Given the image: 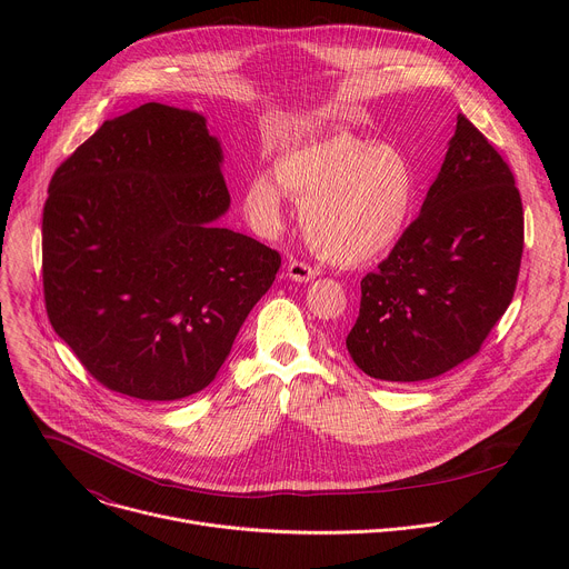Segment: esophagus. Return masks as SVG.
Wrapping results in <instances>:
<instances>
[{
    "label": "esophagus",
    "mask_w": 569,
    "mask_h": 569,
    "mask_svg": "<svg viewBox=\"0 0 569 569\" xmlns=\"http://www.w3.org/2000/svg\"><path fill=\"white\" fill-rule=\"evenodd\" d=\"M288 277L297 283H308L317 277V270L310 268L308 263H301V261H290L288 263Z\"/></svg>",
    "instance_id": "esophagus-1"
}]
</instances>
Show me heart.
<instances>
[{
	"instance_id": "1",
	"label": "heart",
	"mask_w": 569,
	"mask_h": 569,
	"mask_svg": "<svg viewBox=\"0 0 569 569\" xmlns=\"http://www.w3.org/2000/svg\"><path fill=\"white\" fill-rule=\"evenodd\" d=\"M286 196L303 204V233L323 259L362 266L405 231L417 180L400 148L333 132L286 148L274 176L259 171L242 187V211L261 236L283 229Z\"/></svg>"
}]
</instances>
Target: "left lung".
Masks as SVG:
<instances>
[{"label": "left lung", "instance_id": "8db88e82", "mask_svg": "<svg viewBox=\"0 0 569 569\" xmlns=\"http://www.w3.org/2000/svg\"><path fill=\"white\" fill-rule=\"evenodd\" d=\"M522 246L513 173L459 114L419 218L360 281L353 362L378 380L417 382L472 358L513 299Z\"/></svg>", "mask_w": 569, "mask_h": 569}]
</instances>
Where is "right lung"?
Segmentation results:
<instances>
[{"instance_id":"1","label":"right lung","mask_w":569,"mask_h":569,"mask_svg":"<svg viewBox=\"0 0 569 569\" xmlns=\"http://www.w3.org/2000/svg\"><path fill=\"white\" fill-rule=\"evenodd\" d=\"M222 148L191 110L143 103L67 157L42 213L53 331L108 389L169 402L204 389L281 257L220 227Z\"/></svg>"}]
</instances>
